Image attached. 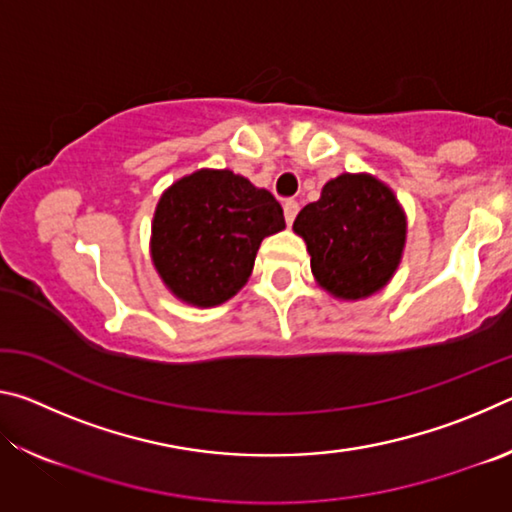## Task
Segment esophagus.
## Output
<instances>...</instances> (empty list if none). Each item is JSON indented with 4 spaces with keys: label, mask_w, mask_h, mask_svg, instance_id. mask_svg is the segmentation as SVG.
Returning <instances> with one entry per match:
<instances>
[{
    "label": "esophagus",
    "mask_w": 512,
    "mask_h": 512,
    "mask_svg": "<svg viewBox=\"0 0 512 512\" xmlns=\"http://www.w3.org/2000/svg\"><path fill=\"white\" fill-rule=\"evenodd\" d=\"M284 219H287V223L291 225L293 223V219H296V214H298V210H300V205L296 203V201H284Z\"/></svg>",
    "instance_id": "34e87169"
}]
</instances>
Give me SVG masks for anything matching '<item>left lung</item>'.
I'll return each mask as SVG.
<instances>
[{
    "label": "left lung",
    "mask_w": 512,
    "mask_h": 512,
    "mask_svg": "<svg viewBox=\"0 0 512 512\" xmlns=\"http://www.w3.org/2000/svg\"><path fill=\"white\" fill-rule=\"evenodd\" d=\"M293 232L307 244L316 284L336 300L375 296L393 280L406 246V212L372 173H341L305 205Z\"/></svg>",
    "instance_id": "obj_1"
}]
</instances>
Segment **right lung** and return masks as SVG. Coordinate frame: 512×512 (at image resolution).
Returning <instances> with one entry per match:
<instances>
[{"mask_svg": "<svg viewBox=\"0 0 512 512\" xmlns=\"http://www.w3.org/2000/svg\"><path fill=\"white\" fill-rule=\"evenodd\" d=\"M284 228L271 192L230 169H198L155 205L151 262L173 298L216 307L246 287L262 241Z\"/></svg>", "mask_w": 512, "mask_h": 512, "instance_id": "right-lung-1", "label": "right lung"}]
</instances>
